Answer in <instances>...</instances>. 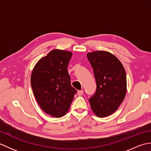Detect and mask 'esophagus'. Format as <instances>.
Masks as SVG:
<instances>
[{
	"mask_svg": "<svg viewBox=\"0 0 151 151\" xmlns=\"http://www.w3.org/2000/svg\"><path fill=\"white\" fill-rule=\"evenodd\" d=\"M83 93H84V91H83V90H79L77 92V95L78 96H81V95H83Z\"/></svg>",
	"mask_w": 151,
	"mask_h": 151,
	"instance_id": "1",
	"label": "esophagus"
}]
</instances>
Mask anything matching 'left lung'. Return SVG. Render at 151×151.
Here are the masks:
<instances>
[{"label": "left lung", "instance_id": "1", "mask_svg": "<svg viewBox=\"0 0 151 151\" xmlns=\"http://www.w3.org/2000/svg\"><path fill=\"white\" fill-rule=\"evenodd\" d=\"M97 84L95 93L89 99L93 113L104 117L117 110L127 93V76L123 64L114 54L104 50L87 54Z\"/></svg>", "mask_w": 151, "mask_h": 151}]
</instances>
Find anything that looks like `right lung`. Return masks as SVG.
<instances>
[{
  "label": "right lung",
  "instance_id": "obj_1",
  "mask_svg": "<svg viewBox=\"0 0 151 151\" xmlns=\"http://www.w3.org/2000/svg\"><path fill=\"white\" fill-rule=\"evenodd\" d=\"M72 54L69 51L54 49L38 61L32 72L34 97L41 108L54 117L67 114L76 93L67 71Z\"/></svg>",
  "mask_w": 151,
  "mask_h": 151
}]
</instances>
